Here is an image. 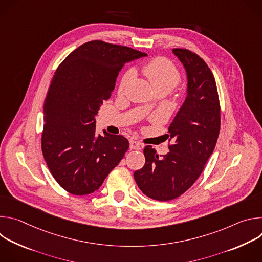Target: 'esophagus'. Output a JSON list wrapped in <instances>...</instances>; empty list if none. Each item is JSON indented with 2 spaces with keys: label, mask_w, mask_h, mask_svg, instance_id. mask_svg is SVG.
Here are the masks:
<instances>
[{
  "label": "esophagus",
  "mask_w": 262,
  "mask_h": 262,
  "mask_svg": "<svg viewBox=\"0 0 262 262\" xmlns=\"http://www.w3.org/2000/svg\"><path fill=\"white\" fill-rule=\"evenodd\" d=\"M129 147H130V149H135V150H140V149L142 148V144L138 141L130 140L129 141Z\"/></svg>",
  "instance_id": "1"
}]
</instances>
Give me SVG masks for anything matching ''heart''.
<instances>
[{"instance_id": "obj_1", "label": "heart", "mask_w": 262, "mask_h": 262, "mask_svg": "<svg viewBox=\"0 0 262 262\" xmlns=\"http://www.w3.org/2000/svg\"><path fill=\"white\" fill-rule=\"evenodd\" d=\"M142 71L156 91H170L180 81V72L176 65L165 57H156L146 62ZM135 76L133 68L127 69L120 79L119 91L122 92Z\"/></svg>"}]
</instances>
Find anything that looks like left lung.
Listing matches in <instances>:
<instances>
[{"mask_svg": "<svg viewBox=\"0 0 262 262\" xmlns=\"http://www.w3.org/2000/svg\"><path fill=\"white\" fill-rule=\"evenodd\" d=\"M173 53L188 74V96L169 127V152L159 156L152 146H145V165L134 173L143 194L158 201L173 200L195 183L221 127L220 99L210 68L190 50L174 49Z\"/></svg>", "mask_w": 262, "mask_h": 262, "instance_id": "obj_1", "label": "left lung"}]
</instances>
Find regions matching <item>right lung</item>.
I'll use <instances>...</instances> for the list:
<instances>
[{
	"mask_svg": "<svg viewBox=\"0 0 262 262\" xmlns=\"http://www.w3.org/2000/svg\"><path fill=\"white\" fill-rule=\"evenodd\" d=\"M146 56L132 48L92 40L57 68L45 102L41 150L61 188L73 195L99 189L129 147L121 135L96 134L95 116L126 62Z\"/></svg>",
	"mask_w": 262,
	"mask_h": 262,
	"instance_id": "add662e5",
	"label": "right lung"
}]
</instances>
